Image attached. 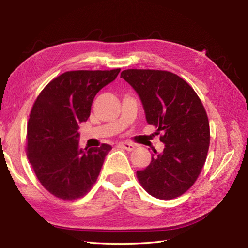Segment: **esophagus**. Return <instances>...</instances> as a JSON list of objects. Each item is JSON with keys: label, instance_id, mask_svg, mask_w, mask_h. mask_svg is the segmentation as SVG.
I'll return each mask as SVG.
<instances>
[{"label": "esophagus", "instance_id": "1", "mask_svg": "<svg viewBox=\"0 0 248 248\" xmlns=\"http://www.w3.org/2000/svg\"><path fill=\"white\" fill-rule=\"evenodd\" d=\"M119 146L121 147V148H124L128 151H132L135 148V145L128 143V141H121V143H119Z\"/></svg>", "mask_w": 248, "mask_h": 248}]
</instances>
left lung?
I'll use <instances>...</instances> for the list:
<instances>
[{
  "mask_svg": "<svg viewBox=\"0 0 248 248\" xmlns=\"http://www.w3.org/2000/svg\"><path fill=\"white\" fill-rule=\"evenodd\" d=\"M120 78L139 93L147 123L156 134L162 131L160 140L165 144L162 154L152 155L150 164L136 171L140 183L155 198L181 196L197 180L209 150V119L202 100L170 71L127 69Z\"/></svg>",
  "mask_w": 248,
  "mask_h": 248,
  "instance_id": "left-lung-1",
  "label": "left lung"
}]
</instances>
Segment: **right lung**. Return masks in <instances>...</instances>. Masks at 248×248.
Wrapping results in <instances>:
<instances>
[{
    "mask_svg": "<svg viewBox=\"0 0 248 248\" xmlns=\"http://www.w3.org/2000/svg\"><path fill=\"white\" fill-rule=\"evenodd\" d=\"M119 71L64 72L35 100L28 121L26 155L41 186L57 198H81L97 181L112 147L80 148L78 124L88 119L97 93Z\"/></svg>",
    "mask_w": 248,
    "mask_h": 248,
    "instance_id": "right-lung-1",
    "label": "right lung"
}]
</instances>
